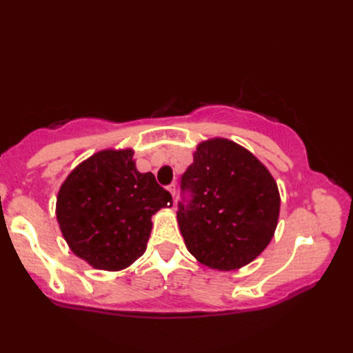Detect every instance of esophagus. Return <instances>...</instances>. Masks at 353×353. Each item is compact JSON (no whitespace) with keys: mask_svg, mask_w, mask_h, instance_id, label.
<instances>
[{"mask_svg":"<svg viewBox=\"0 0 353 353\" xmlns=\"http://www.w3.org/2000/svg\"><path fill=\"white\" fill-rule=\"evenodd\" d=\"M168 191H170V194H171V196L172 197H174L176 196V183L174 182H172L171 185H168V188H167Z\"/></svg>","mask_w":353,"mask_h":353,"instance_id":"esophagus-1","label":"esophagus"}]
</instances>
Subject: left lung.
I'll use <instances>...</instances> for the list:
<instances>
[{
  "label": "left lung",
  "mask_w": 353,
  "mask_h": 353,
  "mask_svg": "<svg viewBox=\"0 0 353 353\" xmlns=\"http://www.w3.org/2000/svg\"><path fill=\"white\" fill-rule=\"evenodd\" d=\"M177 221L186 249L201 264L235 270L272 241L279 191L256 157L228 139L201 142L181 179Z\"/></svg>",
  "instance_id": "left-lung-1"
}]
</instances>
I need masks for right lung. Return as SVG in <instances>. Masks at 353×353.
<instances>
[{"label": "right lung", "instance_id": "obj_1", "mask_svg": "<svg viewBox=\"0 0 353 353\" xmlns=\"http://www.w3.org/2000/svg\"><path fill=\"white\" fill-rule=\"evenodd\" d=\"M132 150H104L81 162L61 186L56 215L70 249L99 270H123L144 254L152 215L171 194L139 172Z\"/></svg>", "mask_w": 353, "mask_h": 353}]
</instances>
